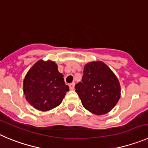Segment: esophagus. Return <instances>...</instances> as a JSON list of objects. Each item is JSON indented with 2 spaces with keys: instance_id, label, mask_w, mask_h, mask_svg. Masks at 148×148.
<instances>
[{
  "instance_id": "obj_1",
  "label": "esophagus",
  "mask_w": 148,
  "mask_h": 148,
  "mask_svg": "<svg viewBox=\"0 0 148 148\" xmlns=\"http://www.w3.org/2000/svg\"><path fill=\"white\" fill-rule=\"evenodd\" d=\"M74 86H75V83H74V82H72V83L69 84V87H70V89L71 90H74Z\"/></svg>"
}]
</instances>
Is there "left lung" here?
Segmentation results:
<instances>
[{"mask_svg": "<svg viewBox=\"0 0 148 148\" xmlns=\"http://www.w3.org/2000/svg\"><path fill=\"white\" fill-rule=\"evenodd\" d=\"M75 89L83 107L96 115L111 111L121 98L118 77L102 61L85 65L82 82L75 85Z\"/></svg>", "mask_w": 148, "mask_h": 148, "instance_id": "obj_1", "label": "left lung"}]
</instances>
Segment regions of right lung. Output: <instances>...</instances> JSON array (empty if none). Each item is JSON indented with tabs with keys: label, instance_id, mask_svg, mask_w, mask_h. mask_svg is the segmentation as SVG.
Instances as JSON below:
<instances>
[{
	"label": "right lung",
	"instance_id": "right-lung-1",
	"mask_svg": "<svg viewBox=\"0 0 148 148\" xmlns=\"http://www.w3.org/2000/svg\"><path fill=\"white\" fill-rule=\"evenodd\" d=\"M69 87L64 82L58 65L52 60H39L30 68L23 80V91L30 105L41 112L61 103Z\"/></svg>",
	"mask_w": 148,
	"mask_h": 148
}]
</instances>
